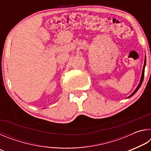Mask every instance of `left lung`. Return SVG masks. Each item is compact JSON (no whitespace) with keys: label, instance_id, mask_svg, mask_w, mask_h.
Wrapping results in <instances>:
<instances>
[{"label":"left lung","instance_id":"left-lung-1","mask_svg":"<svg viewBox=\"0 0 151 151\" xmlns=\"http://www.w3.org/2000/svg\"><path fill=\"white\" fill-rule=\"evenodd\" d=\"M145 63L144 66H143V69H142V72L141 78H140V83H139V85H138L137 88L135 89V91L133 92V93H132L131 94V95H130V96H129V98H130V97H131L132 96H133L134 94L137 93V91L138 90H139V88H140V86H141L142 83V81H143V79H144V76H145Z\"/></svg>","mask_w":151,"mask_h":151}]
</instances>
